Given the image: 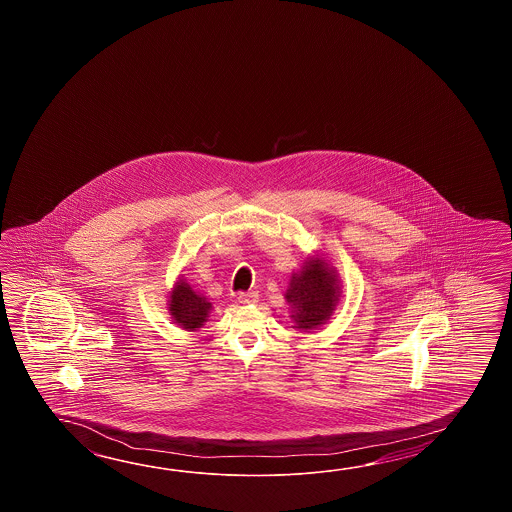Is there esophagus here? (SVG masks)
Returning <instances> with one entry per match:
<instances>
[{"label":"esophagus","instance_id":"34e87169","mask_svg":"<svg viewBox=\"0 0 512 512\" xmlns=\"http://www.w3.org/2000/svg\"><path fill=\"white\" fill-rule=\"evenodd\" d=\"M238 302L243 305L256 304L258 302V293L249 291V293L238 294Z\"/></svg>","mask_w":512,"mask_h":512}]
</instances>
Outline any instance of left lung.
<instances>
[{"label":"left lung","instance_id":"8db88e82","mask_svg":"<svg viewBox=\"0 0 512 512\" xmlns=\"http://www.w3.org/2000/svg\"><path fill=\"white\" fill-rule=\"evenodd\" d=\"M285 300L296 329L311 331L324 326L340 300L337 272L318 254L307 258L304 267L293 272Z\"/></svg>","mask_w":512,"mask_h":512}]
</instances>
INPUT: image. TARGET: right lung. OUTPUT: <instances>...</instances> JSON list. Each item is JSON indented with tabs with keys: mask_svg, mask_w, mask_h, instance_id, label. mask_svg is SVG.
Wrapping results in <instances>:
<instances>
[{
	"mask_svg": "<svg viewBox=\"0 0 512 512\" xmlns=\"http://www.w3.org/2000/svg\"><path fill=\"white\" fill-rule=\"evenodd\" d=\"M168 311L177 326L186 331H196L197 327L205 326L208 313L212 311V304L203 294L196 293L185 278H179L175 282L174 289L168 300Z\"/></svg>",
	"mask_w": 512,
	"mask_h": 512,
	"instance_id": "right-lung-1",
	"label": "right lung"
}]
</instances>
